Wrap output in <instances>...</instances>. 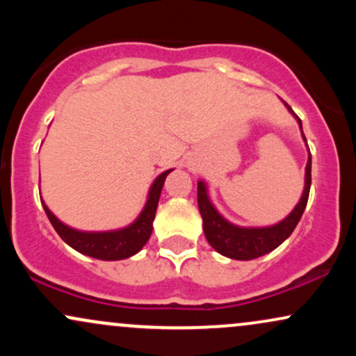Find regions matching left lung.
<instances>
[{
	"instance_id": "8db88e82",
	"label": "left lung",
	"mask_w": 356,
	"mask_h": 356,
	"mask_svg": "<svg viewBox=\"0 0 356 356\" xmlns=\"http://www.w3.org/2000/svg\"><path fill=\"white\" fill-rule=\"evenodd\" d=\"M289 112L298 118V124H300L301 132H303V127H301L300 117L293 112L291 107L286 104ZM303 138L306 142V137L303 134ZM309 187H312V154H309L308 164H306V177H305V191L301 195L298 206L293 209L291 214L288 218L281 220V222L275 224V226L269 227H239L234 224L227 222L222 216L216 211V207L212 206L209 201V195H207L206 184L202 181L197 182V206L199 212L202 216V226H204V234L206 239L209 241V244L219 254L231 257V259H239V261H249L256 259V257L268 254L273 249H276L281 243H284L286 239L291 236V232L295 231V227L300 222L301 216H303L306 202H308L309 195Z\"/></svg>"
}]
</instances>
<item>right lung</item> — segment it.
Wrapping results in <instances>:
<instances>
[{"label":"right lung","instance_id":"add662e5","mask_svg":"<svg viewBox=\"0 0 356 356\" xmlns=\"http://www.w3.org/2000/svg\"><path fill=\"white\" fill-rule=\"evenodd\" d=\"M172 172V169L165 170L155 179L152 187L149 191V197L147 204L140 216L132 222L130 226L124 227L118 231H107V232H83L68 227L53 216V212L43 204V209L47 212L48 219H50L51 226L58 232V236L68 246L81 252V254L95 257L102 261H118L125 259V257L134 256L136 252L140 251L149 241L152 234V222L155 218V211H157L159 197H161L162 187H164L165 177Z\"/></svg>","mask_w":356,"mask_h":356}]
</instances>
